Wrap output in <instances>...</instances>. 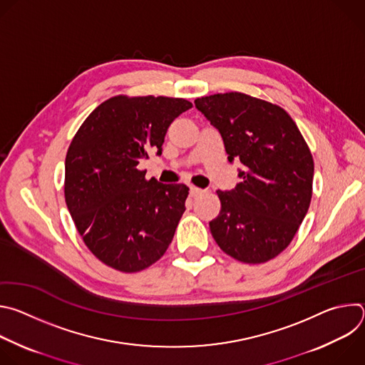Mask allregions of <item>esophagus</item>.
<instances>
[{
    "instance_id": "obj_1",
    "label": "esophagus",
    "mask_w": 365,
    "mask_h": 365,
    "mask_svg": "<svg viewBox=\"0 0 365 365\" xmlns=\"http://www.w3.org/2000/svg\"><path fill=\"white\" fill-rule=\"evenodd\" d=\"M189 192H190V196H199V195H202L205 190L203 189H200V187H196V186H190L189 187Z\"/></svg>"
}]
</instances>
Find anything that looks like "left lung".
Here are the masks:
<instances>
[{
  "label": "left lung",
  "mask_w": 365,
  "mask_h": 365,
  "mask_svg": "<svg viewBox=\"0 0 365 365\" xmlns=\"http://www.w3.org/2000/svg\"><path fill=\"white\" fill-rule=\"evenodd\" d=\"M222 137L241 182L218 190L221 212L210 222L220 248L238 262L266 263L297 232L312 197L314 159L290 115L241 92L195 99Z\"/></svg>",
  "instance_id": "1"
}]
</instances>
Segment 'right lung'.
I'll list each match as a JSON object with an SVG mask.
<instances>
[{
	"mask_svg": "<svg viewBox=\"0 0 365 365\" xmlns=\"http://www.w3.org/2000/svg\"><path fill=\"white\" fill-rule=\"evenodd\" d=\"M192 103L168 96H114L102 102L72 140L65 162V197L92 254L134 273L166 252L186 210L189 187L145 180L138 165L162 155L169 125Z\"/></svg>",
	"mask_w": 365,
	"mask_h": 365,
	"instance_id": "obj_1",
	"label": "right lung"
}]
</instances>
